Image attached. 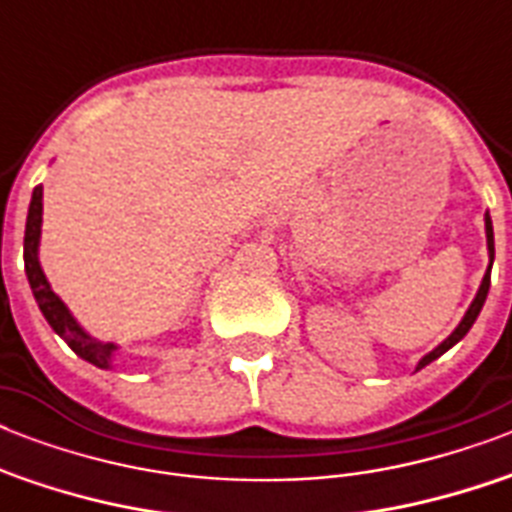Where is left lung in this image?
Segmentation results:
<instances>
[{"instance_id": "obj_1", "label": "left lung", "mask_w": 512, "mask_h": 512, "mask_svg": "<svg viewBox=\"0 0 512 512\" xmlns=\"http://www.w3.org/2000/svg\"><path fill=\"white\" fill-rule=\"evenodd\" d=\"M486 244H489V255H492V260H494V231H492V217H489V212H486ZM489 268H492V265H489ZM489 284H492V273L486 271L484 281H481V289H478L476 300H473V305H470V308H468V313H465V319L460 321V327L454 329L452 335L446 337V340L441 342V345H438L436 350H433V353H428V356L422 358V361H420V366H417V369H422V366H425V364H430V361H436L438 356H444L446 350L452 348L454 342H460L462 337L468 335V332H470V327H473V321L478 319V313H481V308H484V303H486V295H489Z\"/></svg>"}]
</instances>
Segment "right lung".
Masks as SVG:
<instances>
[{
  "label": "right lung",
  "instance_id": "add662e5",
  "mask_svg": "<svg viewBox=\"0 0 512 512\" xmlns=\"http://www.w3.org/2000/svg\"><path fill=\"white\" fill-rule=\"evenodd\" d=\"M39 233H42V185H36L34 196H31V207H28L26 217V236H23V260H26V276L34 292L39 311L44 313V319L63 340L68 342V348L74 350L76 356H82L84 361L108 369L111 366V356H114V345L111 342H98L92 340L90 335H84L82 327L71 319V313L60 297L55 295L44 279L39 260H36V247H39Z\"/></svg>",
  "mask_w": 512,
  "mask_h": 512
}]
</instances>
